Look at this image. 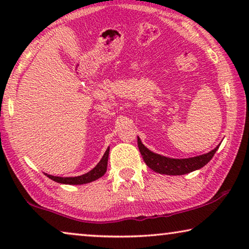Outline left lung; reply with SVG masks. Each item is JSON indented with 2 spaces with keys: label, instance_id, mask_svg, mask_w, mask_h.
<instances>
[{
  "label": "left lung",
  "instance_id": "1",
  "mask_svg": "<svg viewBox=\"0 0 249 249\" xmlns=\"http://www.w3.org/2000/svg\"><path fill=\"white\" fill-rule=\"evenodd\" d=\"M138 147L140 150V154L145 160L146 165L150 167L153 171L160 174H166V175H183L187 174V173L196 171L207 165L211 158L213 157L215 151L219 148V146L215 147L209 153L204 155H200V156L191 157V158H182V160H176V158H169L161 156V155L155 154L150 151L147 147L142 145V140L138 137Z\"/></svg>",
  "mask_w": 249,
  "mask_h": 249
}]
</instances>
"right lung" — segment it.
Returning a JSON list of instances; mask_svg holds the SVG:
<instances>
[{
  "mask_svg": "<svg viewBox=\"0 0 249 249\" xmlns=\"http://www.w3.org/2000/svg\"><path fill=\"white\" fill-rule=\"evenodd\" d=\"M109 148L106 150L103 157L101 158V160L98 163L96 166L91 169V171L86 173V174H83L81 176H74V178H60V176H53L46 174L50 179L55 181L57 183H62V184H86V183L93 182L95 179L100 178L101 176L104 175V173L107 172V158H109Z\"/></svg>",
  "mask_w": 249,
  "mask_h": 249,
  "instance_id": "1",
  "label": "right lung"
}]
</instances>
